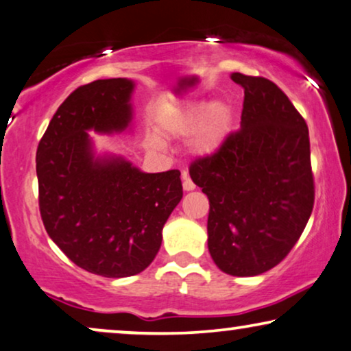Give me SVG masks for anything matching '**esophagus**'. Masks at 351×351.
I'll list each match as a JSON object with an SVG mask.
<instances>
[{
  "label": "esophagus",
  "instance_id": "1",
  "mask_svg": "<svg viewBox=\"0 0 351 351\" xmlns=\"http://www.w3.org/2000/svg\"><path fill=\"white\" fill-rule=\"evenodd\" d=\"M183 189L184 191H194L195 189V184H194V181L191 180V176H189V173L188 171H183Z\"/></svg>",
  "mask_w": 351,
  "mask_h": 351
}]
</instances>
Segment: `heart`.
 I'll return each mask as SVG.
<instances>
[{
	"label": "heart",
	"instance_id": "b5f03b06",
	"mask_svg": "<svg viewBox=\"0 0 351 351\" xmlns=\"http://www.w3.org/2000/svg\"><path fill=\"white\" fill-rule=\"evenodd\" d=\"M230 127V110L223 104L191 102L171 107L162 117V130L168 136H188L194 133V144L199 151L210 152L219 146ZM160 146V139L152 138Z\"/></svg>",
	"mask_w": 351,
	"mask_h": 351
}]
</instances>
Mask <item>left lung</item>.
<instances>
[{"instance_id":"8db88e82","label":"left lung","mask_w":351,"mask_h":351,"mask_svg":"<svg viewBox=\"0 0 351 351\" xmlns=\"http://www.w3.org/2000/svg\"><path fill=\"white\" fill-rule=\"evenodd\" d=\"M244 88L241 128L191 163L207 194L208 250L231 276H256L286 258L315 204L306 121L276 83L232 73Z\"/></svg>"}]
</instances>
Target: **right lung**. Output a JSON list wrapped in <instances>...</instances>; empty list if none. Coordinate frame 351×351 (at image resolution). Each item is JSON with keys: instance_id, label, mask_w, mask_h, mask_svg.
<instances>
[{"instance_id": "add662e5", "label": "right lung", "mask_w": 351, "mask_h": 351, "mask_svg": "<svg viewBox=\"0 0 351 351\" xmlns=\"http://www.w3.org/2000/svg\"><path fill=\"white\" fill-rule=\"evenodd\" d=\"M127 78L78 86L36 149L38 204L56 245L88 273L127 278L156 258L162 228L183 197L180 170L143 173L123 158H95L86 130L121 132L132 120Z\"/></svg>"}]
</instances>
